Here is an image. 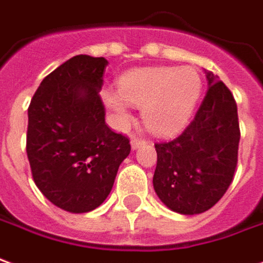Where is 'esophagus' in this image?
Returning <instances> with one entry per match:
<instances>
[{
  "label": "esophagus",
  "instance_id": "1",
  "mask_svg": "<svg viewBox=\"0 0 263 263\" xmlns=\"http://www.w3.org/2000/svg\"><path fill=\"white\" fill-rule=\"evenodd\" d=\"M142 145H145V139H141V138H137V137H134L131 139L132 149H137V148L142 146Z\"/></svg>",
  "mask_w": 263,
  "mask_h": 263
}]
</instances>
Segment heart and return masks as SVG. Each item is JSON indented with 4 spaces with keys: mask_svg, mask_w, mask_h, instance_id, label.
<instances>
[{
    "mask_svg": "<svg viewBox=\"0 0 263 263\" xmlns=\"http://www.w3.org/2000/svg\"><path fill=\"white\" fill-rule=\"evenodd\" d=\"M119 92L104 91L102 100L118 122L129 119V104L141 106L144 124L155 134H172L186 124L202 89L194 68H141L124 74Z\"/></svg>",
    "mask_w": 263,
    "mask_h": 263,
    "instance_id": "b5f03b06",
    "label": "heart"
}]
</instances>
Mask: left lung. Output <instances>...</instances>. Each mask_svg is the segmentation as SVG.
<instances>
[{"instance_id": "1", "label": "left lung", "mask_w": 263, "mask_h": 263, "mask_svg": "<svg viewBox=\"0 0 263 263\" xmlns=\"http://www.w3.org/2000/svg\"><path fill=\"white\" fill-rule=\"evenodd\" d=\"M208 91L195 118L181 135L157 142L154 189L174 212L202 214L214 206L234 179L239 122L232 92L205 69Z\"/></svg>"}]
</instances>
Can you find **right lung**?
I'll use <instances>...</instances> for the list:
<instances>
[{
	"label": "right lung",
	"mask_w": 263,
	"mask_h": 263,
	"mask_svg": "<svg viewBox=\"0 0 263 263\" xmlns=\"http://www.w3.org/2000/svg\"><path fill=\"white\" fill-rule=\"evenodd\" d=\"M105 58L77 55L47 75L28 108L27 155L34 182L72 214L98 208L112 189L129 139L105 124Z\"/></svg>",
	"instance_id": "right-lung-1"
}]
</instances>
